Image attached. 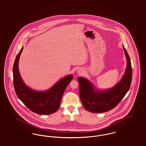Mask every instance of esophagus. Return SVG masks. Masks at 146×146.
I'll use <instances>...</instances> for the list:
<instances>
[{
  "instance_id": "obj_1",
  "label": "esophagus",
  "mask_w": 146,
  "mask_h": 146,
  "mask_svg": "<svg viewBox=\"0 0 146 146\" xmlns=\"http://www.w3.org/2000/svg\"><path fill=\"white\" fill-rule=\"evenodd\" d=\"M82 73V70H78V74H80Z\"/></svg>"
}]
</instances>
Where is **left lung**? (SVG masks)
Segmentation results:
<instances>
[{"label": "left lung", "instance_id": "obj_1", "mask_svg": "<svg viewBox=\"0 0 146 146\" xmlns=\"http://www.w3.org/2000/svg\"><path fill=\"white\" fill-rule=\"evenodd\" d=\"M127 60L125 74L121 80L112 88L105 91L96 90L88 79L78 78L79 96L85 110L100 113L115 107L129 90L132 80V67L130 57L123 46Z\"/></svg>", "mask_w": 146, "mask_h": 146}]
</instances>
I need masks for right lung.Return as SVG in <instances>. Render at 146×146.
Returning a JSON list of instances; mask_svg holds the SVG:
<instances>
[{"label":"right lung","mask_w":146,"mask_h":146,"mask_svg":"<svg viewBox=\"0 0 146 146\" xmlns=\"http://www.w3.org/2000/svg\"><path fill=\"white\" fill-rule=\"evenodd\" d=\"M23 48L16 56L13 66V83L18 98L31 111L42 115L52 114L60 106L63 94L73 79L72 75L64 77L45 91L33 90L23 83L19 70V61Z\"/></svg>","instance_id":"add662e5"}]
</instances>
